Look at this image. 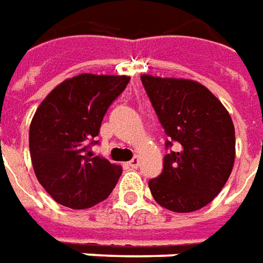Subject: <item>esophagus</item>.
Returning <instances> with one entry per match:
<instances>
[{"instance_id":"1","label":"esophagus","mask_w":263,"mask_h":263,"mask_svg":"<svg viewBox=\"0 0 263 263\" xmlns=\"http://www.w3.org/2000/svg\"><path fill=\"white\" fill-rule=\"evenodd\" d=\"M127 164L132 167V169H137V167H139V164H140V159H139V157H133Z\"/></svg>"}]
</instances>
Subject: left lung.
<instances>
[{
  "mask_svg": "<svg viewBox=\"0 0 263 263\" xmlns=\"http://www.w3.org/2000/svg\"><path fill=\"white\" fill-rule=\"evenodd\" d=\"M142 83L167 140L162 173L149 180L157 203L186 213L216 197L235 162V127L228 110L196 81L143 74ZM175 144L177 149L171 150Z\"/></svg>",
  "mask_w": 263,
  "mask_h": 263,
  "instance_id": "8db88e82",
  "label": "left lung"
}]
</instances>
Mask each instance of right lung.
I'll return each instance as SVG.
<instances>
[{
  "mask_svg": "<svg viewBox=\"0 0 263 263\" xmlns=\"http://www.w3.org/2000/svg\"><path fill=\"white\" fill-rule=\"evenodd\" d=\"M130 77L80 74L63 81L40 104L30 126L35 176L57 203L86 209L107 199L121 167L93 156L104 114Z\"/></svg>",
  "mask_w": 263,
  "mask_h": 263,
  "instance_id": "right-lung-1",
  "label": "right lung"
}]
</instances>
